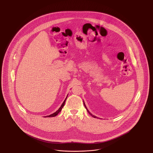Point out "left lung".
<instances>
[{"mask_svg":"<svg viewBox=\"0 0 153 153\" xmlns=\"http://www.w3.org/2000/svg\"><path fill=\"white\" fill-rule=\"evenodd\" d=\"M84 106H85V108H86L88 112V113H89V114H90L91 116H92V117H95V118L97 117H95V116H94V115H92V114H91V112H90L88 111V109H87V107H86V105H85V104H84Z\"/></svg>","mask_w":153,"mask_h":153,"instance_id":"1","label":"left lung"}]
</instances>
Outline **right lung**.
I'll list each match as a JSON object with an SVG mask.
<instances>
[{"instance_id":"right-lung-1","label":"right lung","mask_w":153,"mask_h":153,"mask_svg":"<svg viewBox=\"0 0 153 153\" xmlns=\"http://www.w3.org/2000/svg\"><path fill=\"white\" fill-rule=\"evenodd\" d=\"M67 97H68V96H66V97L65 99V100L64 101V102H63V103L62 104V105H61V107H59V108L56 111V112H55L54 113H53V114H51V115H49V116H46V117H56V116H57V115L58 114V113L59 112H61V109H62V108H63V107L64 106V104H65V102L66 101V98H67Z\"/></svg>"}]
</instances>
